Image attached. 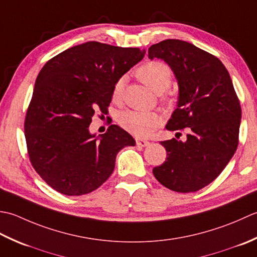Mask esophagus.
<instances>
[{"mask_svg": "<svg viewBox=\"0 0 257 257\" xmlns=\"http://www.w3.org/2000/svg\"><path fill=\"white\" fill-rule=\"evenodd\" d=\"M136 144L141 146V148H146V146L150 145V142H149V141H146V140L138 139V140H136Z\"/></svg>", "mask_w": 257, "mask_h": 257, "instance_id": "1", "label": "esophagus"}]
</instances>
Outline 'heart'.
I'll use <instances>...</instances> for the list:
<instances>
[{
	"mask_svg": "<svg viewBox=\"0 0 257 257\" xmlns=\"http://www.w3.org/2000/svg\"><path fill=\"white\" fill-rule=\"evenodd\" d=\"M136 75L154 93H163L169 88L172 82V71L165 63L152 61L142 65ZM123 78L115 83L112 91V98L118 101L122 97ZM118 122L121 126L136 138H148L162 123V117L156 112L126 111L119 115Z\"/></svg>",
	"mask_w": 257,
	"mask_h": 257,
	"instance_id": "obj_1",
	"label": "heart"
}]
</instances>
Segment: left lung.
I'll return each mask as SVG.
<instances>
[{
    "label": "left lung",
    "mask_w": 257,
    "mask_h": 257,
    "mask_svg": "<svg viewBox=\"0 0 257 257\" xmlns=\"http://www.w3.org/2000/svg\"><path fill=\"white\" fill-rule=\"evenodd\" d=\"M155 57L169 64L179 84L177 107L165 127H187L188 134L184 142H161L167 156L153 174L172 191L196 192L221 174L237 149L242 117L238 97L223 63L188 42L153 44L149 59Z\"/></svg>",
    "instance_id": "obj_1"
}]
</instances>
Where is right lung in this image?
I'll return each mask as SVG.
<instances>
[{
	"label": "right lung",
	"instance_id": "add662e5",
	"mask_svg": "<svg viewBox=\"0 0 257 257\" xmlns=\"http://www.w3.org/2000/svg\"><path fill=\"white\" fill-rule=\"evenodd\" d=\"M144 54L92 41L63 51L42 67L24 132L31 163L55 191L67 196L95 191L111 176L118 152L135 145L115 124L98 136L88 126L96 111L106 114L114 84Z\"/></svg>",
	"mask_w": 257,
	"mask_h": 257
}]
</instances>
